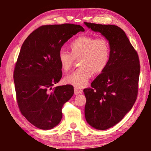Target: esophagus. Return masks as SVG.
<instances>
[{
  "mask_svg": "<svg viewBox=\"0 0 151 151\" xmlns=\"http://www.w3.org/2000/svg\"><path fill=\"white\" fill-rule=\"evenodd\" d=\"M74 93H75L76 95L82 93V90L81 89V88H80L75 87V88H74Z\"/></svg>",
  "mask_w": 151,
  "mask_h": 151,
  "instance_id": "1",
  "label": "esophagus"
}]
</instances>
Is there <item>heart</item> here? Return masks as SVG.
Returning <instances> with one entry per match:
<instances>
[{
  "label": "heart",
  "instance_id": "obj_1",
  "mask_svg": "<svg viewBox=\"0 0 151 151\" xmlns=\"http://www.w3.org/2000/svg\"><path fill=\"white\" fill-rule=\"evenodd\" d=\"M70 53L60 51L58 55L62 71L67 72L71 69L75 59H78L80 67L66 76L65 82L76 87H83L93 76L102 73L106 69L111 58V48L104 38L81 36L69 44Z\"/></svg>",
  "mask_w": 151,
  "mask_h": 151
}]
</instances>
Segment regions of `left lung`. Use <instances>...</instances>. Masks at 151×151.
I'll list each match as a JSON object with an SVG mask.
<instances>
[{"label": "left lung", "instance_id": "left-lung-1", "mask_svg": "<svg viewBox=\"0 0 151 151\" xmlns=\"http://www.w3.org/2000/svg\"><path fill=\"white\" fill-rule=\"evenodd\" d=\"M109 40L111 58L106 69L84 89L86 120L92 127L106 130L119 122L135 104L140 64L137 51L125 32L113 24L84 22Z\"/></svg>", "mask_w": 151, "mask_h": 151}]
</instances>
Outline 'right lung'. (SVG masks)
<instances>
[{
    "mask_svg": "<svg viewBox=\"0 0 151 151\" xmlns=\"http://www.w3.org/2000/svg\"><path fill=\"white\" fill-rule=\"evenodd\" d=\"M84 29L79 24L42 25L24 41L14 71L18 108L38 129L49 130L63 117L62 109L74 93L71 84L52 88L63 76L58 55L67 41Z\"/></svg>",
    "mask_w": 151,
    "mask_h": 151,
    "instance_id": "obj_1",
    "label": "right lung"
}]
</instances>
